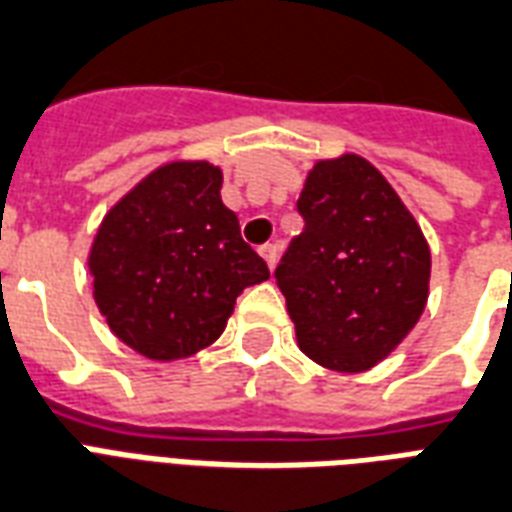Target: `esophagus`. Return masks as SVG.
<instances>
[{"instance_id":"esophagus-1","label":"esophagus","mask_w":512,"mask_h":512,"mask_svg":"<svg viewBox=\"0 0 512 512\" xmlns=\"http://www.w3.org/2000/svg\"><path fill=\"white\" fill-rule=\"evenodd\" d=\"M259 253H261V259L267 261V267L275 270V264H278V256H280L278 245H275V242H267V245H261Z\"/></svg>"}]
</instances>
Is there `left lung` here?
I'll list each match as a JSON object with an SVG mask.
<instances>
[{"label":"left lung","instance_id":"obj_1","mask_svg":"<svg viewBox=\"0 0 512 512\" xmlns=\"http://www.w3.org/2000/svg\"><path fill=\"white\" fill-rule=\"evenodd\" d=\"M297 210L305 229L275 278L299 351L326 370H372L424 313L432 275L424 232L356 153L315 161Z\"/></svg>","mask_w":512,"mask_h":512}]
</instances>
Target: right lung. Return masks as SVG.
Here are the masks:
<instances>
[{
  "instance_id": "1",
  "label": "right lung",
  "mask_w": 512,
  "mask_h": 512,
  "mask_svg": "<svg viewBox=\"0 0 512 512\" xmlns=\"http://www.w3.org/2000/svg\"><path fill=\"white\" fill-rule=\"evenodd\" d=\"M224 172L169 161L118 199L88 253L94 302L145 359L175 361L213 345L242 288L270 278L221 202Z\"/></svg>"
}]
</instances>
